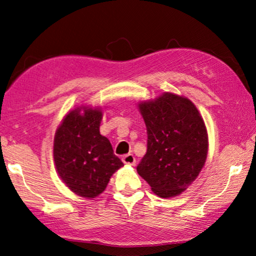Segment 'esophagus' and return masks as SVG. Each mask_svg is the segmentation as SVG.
I'll use <instances>...</instances> for the list:
<instances>
[{
  "mask_svg": "<svg viewBox=\"0 0 256 256\" xmlns=\"http://www.w3.org/2000/svg\"><path fill=\"white\" fill-rule=\"evenodd\" d=\"M122 160L125 164H132V166L133 164H136V158H134V156L132 154H128L123 156Z\"/></svg>",
  "mask_w": 256,
  "mask_h": 256,
  "instance_id": "esophagus-1",
  "label": "esophagus"
}]
</instances>
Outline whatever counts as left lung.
Segmentation results:
<instances>
[{"label":"left lung","mask_w":256,"mask_h":256,"mask_svg":"<svg viewBox=\"0 0 256 256\" xmlns=\"http://www.w3.org/2000/svg\"><path fill=\"white\" fill-rule=\"evenodd\" d=\"M138 110L148 142L138 174L158 196H180L196 180L206 160L209 142L202 116L188 98L170 92L140 102Z\"/></svg>","instance_id":"1"}]
</instances>
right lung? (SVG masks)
Returning <instances> with one entry per match:
<instances>
[{
	"label": "right lung",
	"mask_w": 256,
	"mask_h": 256,
	"mask_svg": "<svg viewBox=\"0 0 256 256\" xmlns=\"http://www.w3.org/2000/svg\"><path fill=\"white\" fill-rule=\"evenodd\" d=\"M102 118L99 108L76 107L63 118L54 138L58 174L73 193L86 198L102 193L112 175L124 166L99 132Z\"/></svg>",
	"instance_id": "right-lung-1"
}]
</instances>
